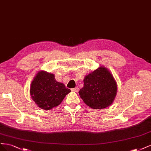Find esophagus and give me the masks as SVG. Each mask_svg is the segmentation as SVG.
<instances>
[{"label": "esophagus", "instance_id": "obj_1", "mask_svg": "<svg viewBox=\"0 0 151 151\" xmlns=\"http://www.w3.org/2000/svg\"><path fill=\"white\" fill-rule=\"evenodd\" d=\"M71 90H72L73 91H75V92H78V91H79V88H78V87H76V88H72V89H71Z\"/></svg>", "mask_w": 151, "mask_h": 151}]
</instances>
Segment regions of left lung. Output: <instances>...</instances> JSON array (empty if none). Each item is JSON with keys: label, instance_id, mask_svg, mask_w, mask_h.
I'll return each mask as SVG.
<instances>
[{"label": "left lung", "instance_id": "8db88e82", "mask_svg": "<svg viewBox=\"0 0 151 151\" xmlns=\"http://www.w3.org/2000/svg\"><path fill=\"white\" fill-rule=\"evenodd\" d=\"M84 86L79 91L81 99L90 107L103 109L108 107L115 98L117 85L107 68L100 66L83 80Z\"/></svg>", "mask_w": 151, "mask_h": 151}]
</instances>
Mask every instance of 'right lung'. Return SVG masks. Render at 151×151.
Here are the masks:
<instances>
[{
    "instance_id": "right-lung-1",
    "label": "right lung",
    "mask_w": 151,
    "mask_h": 151,
    "mask_svg": "<svg viewBox=\"0 0 151 151\" xmlns=\"http://www.w3.org/2000/svg\"><path fill=\"white\" fill-rule=\"evenodd\" d=\"M71 90L55 80V75L39 71L31 83L32 99L41 109L51 110L59 105Z\"/></svg>"
}]
</instances>
